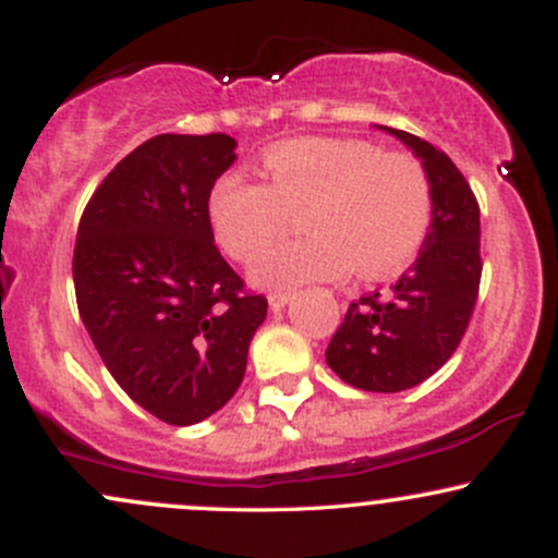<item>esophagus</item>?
Masks as SVG:
<instances>
[{"label":"esophagus","instance_id":"obj_1","mask_svg":"<svg viewBox=\"0 0 558 558\" xmlns=\"http://www.w3.org/2000/svg\"><path fill=\"white\" fill-rule=\"evenodd\" d=\"M267 301H270V310H275V312H278V310H283V306L288 304V301H291V293H288V291H283V293H270V296H267Z\"/></svg>","mask_w":558,"mask_h":558}]
</instances>
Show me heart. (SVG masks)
Listing matches in <instances>:
<instances>
[{
	"label": "heart",
	"mask_w": 558,
	"mask_h": 558,
	"mask_svg": "<svg viewBox=\"0 0 558 558\" xmlns=\"http://www.w3.org/2000/svg\"><path fill=\"white\" fill-rule=\"evenodd\" d=\"M267 185L228 172L207 198L215 241L230 259L252 262L299 217L306 239L283 243L252 270L270 291L315 280L388 278L425 246L433 183L425 162L364 138H288L262 155Z\"/></svg>",
	"instance_id": "heart-1"
}]
</instances>
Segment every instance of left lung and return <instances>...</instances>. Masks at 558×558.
I'll list each match as a JSON object with an SVG mask.
<instances>
[{
	"instance_id": "obj_1",
	"label": "left lung",
	"mask_w": 558,
	"mask_h": 558,
	"mask_svg": "<svg viewBox=\"0 0 558 558\" xmlns=\"http://www.w3.org/2000/svg\"><path fill=\"white\" fill-rule=\"evenodd\" d=\"M425 162L433 183V226L414 265L388 293L349 306L325 360L349 386L399 393L451 360L477 301L480 207L457 165L433 144L380 125Z\"/></svg>"
}]
</instances>
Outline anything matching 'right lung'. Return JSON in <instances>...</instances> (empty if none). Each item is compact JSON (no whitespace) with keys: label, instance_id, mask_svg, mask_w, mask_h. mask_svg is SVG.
Masks as SVG:
<instances>
[{"label":"right lung","instance_id":"obj_1","mask_svg":"<svg viewBox=\"0 0 558 558\" xmlns=\"http://www.w3.org/2000/svg\"><path fill=\"white\" fill-rule=\"evenodd\" d=\"M233 162L226 133L144 141L88 198L75 239L83 325L118 386L168 425L233 399L267 317L209 226V191Z\"/></svg>","mask_w":558,"mask_h":558}]
</instances>
